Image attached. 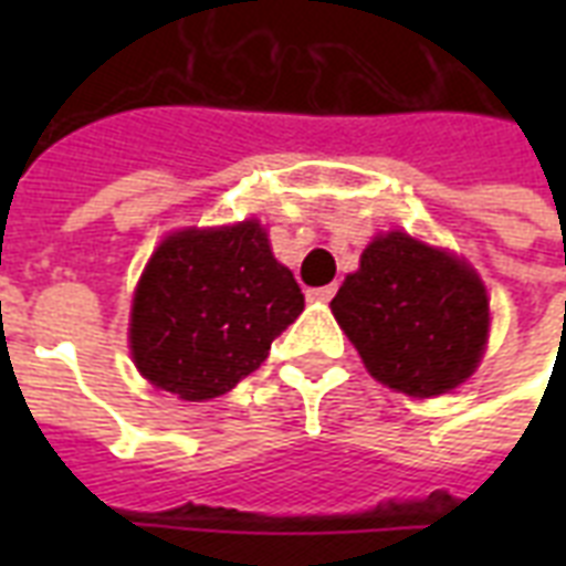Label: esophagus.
Masks as SVG:
<instances>
[{"instance_id":"1","label":"esophagus","mask_w":566,"mask_h":566,"mask_svg":"<svg viewBox=\"0 0 566 566\" xmlns=\"http://www.w3.org/2000/svg\"><path fill=\"white\" fill-rule=\"evenodd\" d=\"M337 293V284H326V287H311L308 300L311 302H328Z\"/></svg>"}]
</instances>
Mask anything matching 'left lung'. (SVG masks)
Instances as JSON below:
<instances>
[{
	"label": "left lung",
	"mask_w": 566,
	"mask_h": 566,
	"mask_svg": "<svg viewBox=\"0 0 566 566\" xmlns=\"http://www.w3.org/2000/svg\"><path fill=\"white\" fill-rule=\"evenodd\" d=\"M332 314L373 378L420 399L473 376L491 328L488 291L473 266L405 231L378 234L364 249Z\"/></svg>",
	"instance_id": "1"
}]
</instances>
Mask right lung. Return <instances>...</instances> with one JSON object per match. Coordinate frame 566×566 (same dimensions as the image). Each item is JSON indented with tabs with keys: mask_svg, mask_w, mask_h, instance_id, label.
Returning a JSON list of instances; mask_svg holds the SVG:
<instances>
[{
	"mask_svg": "<svg viewBox=\"0 0 566 566\" xmlns=\"http://www.w3.org/2000/svg\"><path fill=\"white\" fill-rule=\"evenodd\" d=\"M305 308L258 220L161 240L137 282L128 344L140 376L188 402L229 394Z\"/></svg>",
	"mask_w": 566,
	"mask_h": 566,
	"instance_id": "add662e5",
	"label": "right lung"
}]
</instances>
